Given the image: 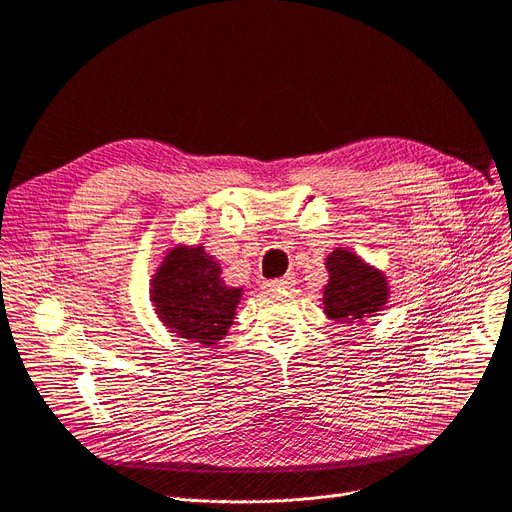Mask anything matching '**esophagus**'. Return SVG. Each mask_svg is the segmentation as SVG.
<instances>
[{"instance_id": "esophagus-1", "label": "esophagus", "mask_w": 512, "mask_h": 512, "mask_svg": "<svg viewBox=\"0 0 512 512\" xmlns=\"http://www.w3.org/2000/svg\"><path fill=\"white\" fill-rule=\"evenodd\" d=\"M293 285H295V278H293L291 274L282 276V278H276V280H268V282H266V287H270V289H291Z\"/></svg>"}]
</instances>
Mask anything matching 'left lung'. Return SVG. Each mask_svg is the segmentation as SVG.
<instances>
[{
  "mask_svg": "<svg viewBox=\"0 0 512 512\" xmlns=\"http://www.w3.org/2000/svg\"><path fill=\"white\" fill-rule=\"evenodd\" d=\"M325 266L329 282L323 306L335 323H361L386 308L388 280L380 270L346 249H335Z\"/></svg>",
  "mask_w": 512,
  "mask_h": 512,
  "instance_id": "1",
  "label": "left lung"
}]
</instances>
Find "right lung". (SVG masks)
I'll use <instances>...</instances> for the list:
<instances>
[{"mask_svg": "<svg viewBox=\"0 0 512 512\" xmlns=\"http://www.w3.org/2000/svg\"><path fill=\"white\" fill-rule=\"evenodd\" d=\"M242 289L227 287L204 246H175L151 280V301L170 333L213 346L227 335Z\"/></svg>", "mask_w": 512, "mask_h": 512, "instance_id": "obj_1", "label": "right lung"}]
</instances>
